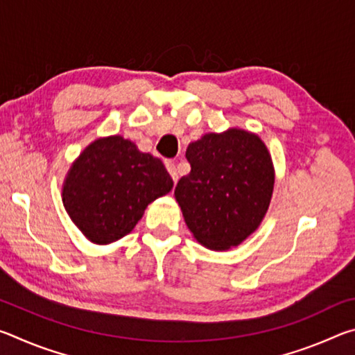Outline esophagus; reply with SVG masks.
I'll use <instances>...</instances> for the list:
<instances>
[{"instance_id":"1","label":"esophagus","mask_w":355,"mask_h":355,"mask_svg":"<svg viewBox=\"0 0 355 355\" xmlns=\"http://www.w3.org/2000/svg\"><path fill=\"white\" fill-rule=\"evenodd\" d=\"M164 164H166V167H167V171H169V173H171V177H172L173 182H177V180H178V172H177L175 163H173L172 159H166Z\"/></svg>"}]
</instances>
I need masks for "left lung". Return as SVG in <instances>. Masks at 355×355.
Wrapping results in <instances>:
<instances>
[{"label":"left lung","instance_id":"8db88e82","mask_svg":"<svg viewBox=\"0 0 355 355\" xmlns=\"http://www.w3.org/2000/svg\"><path fill=\"white\" fill-rule=\"evenodd\" d=\"M191 172L180 178L175 199L200 244L225 250L254 233L274 189L271 156L261 139L232 128L189 144Z\"/></svg>","mask_w":355,"mask_h":355}]
</instances>
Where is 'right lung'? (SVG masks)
<instances>
[{"instance_id": "1", "label": "right lung", "mask_w": 355, "mask_h": 355, "mask_svg": "<svg viewBox=\"0 0 355 355\" xmlns=\"http://www.w3.org/2000/svg\"><path fill=\"white\" fill-rule=\"evenodd\" d=\"M163 161L131 141L111 136L91 144L71 166L62 189L70 219L92 243L117 241L144 209L172 189Z\"/></svg>"}]
</instances>
